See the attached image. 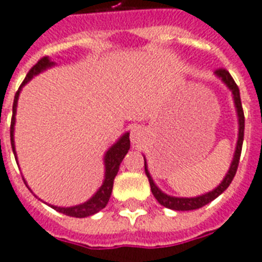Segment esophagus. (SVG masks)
Returning <instances> with one entry per match:
<instances>
[{
  "mask_svg": "<svg viewBox=\"0 0 262 262\" xmlns=\"http://www.w3.org/2000/svg\"><path fill=\"white\" fill-rule=\"evenodd\" d=\"M144 129L141 126H135L130 130V140L133 144H138L144 138Z\"/></svg>",
  "mask_w": 262,
  "mask_h": 262,
  "instance_id": "34e87169",
  "label": "esophagus"
}]
</instances>
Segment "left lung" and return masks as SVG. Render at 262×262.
Here are the masks:
<instances>
[{
  "label": "left lung",
  "mask_w": 262,
  "mask_h": 262,
  "mask_svg": "<svg viewBox=\"0 0 262 262\" xmlns=\"http://www.w3.org/2000/svg\"><path fill=\"white\" fill-rule=\"evenodd\" d=\"M216 74L226 83V86L232 90L233 98H234V104L237 107V114H238V141H237L236 151H234V157H233L232 165H230L229 172L225 176V179L223 180V182L217 186L214 190L206 193V194L199 195V197H193V199H179V197H172V195H168L162 193L160 189L156 186V184L151 180L150 174H149L148 169H146V161H145V173L148 176L149 184H150V190L153 193V195L156 197L160 204L165 208H169V209L173 210H194L205 206L206 204H209L210 201H213L214 199H217L224 190H226V188L230 185L232 180L234 179L236 176L237 168H238L239 162V156H241V149H243V141H244V129H245V117H244V111H243V104H241V98H239V89L237 86V83L234 82L233 77L230 76V73L224 68H220L216 70Z\"/></svg>",
  "instance_id": "8db88e82"
}]
</instances>
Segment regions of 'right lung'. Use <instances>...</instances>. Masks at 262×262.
<instances>
[{
    "label": "right lung",
    "instance_id": "right-lung-1",
    "mask_svg": "<svg viewBox=\"0 0 262 262\" xmlns=\"http://www.w3.org/2000/svg\"><path fill=\"white\" fill-rule=\"evenodd\" d=\"M53 65L52 61H49L48 57H42L41 60H38V62L29 70V73L26 74L25 80L23 81L21 83V86L19 89L17 90V93L14 96V101H13V116H12V122H10V142H12V149L13 153L15 155L14 150V140H13V132H14V114H15V107H17V100H18L19 96V90L21 88L25 85L26 82H29L32 80L33 76H36L38 74L39 72H42L45 70L46 68H50ZM130 148V140H129V133L124 135L122 137L118 140L116 144L112 146L109 150L106 151V155H105V181L102 184L100 189H98V192L89 200V201L83 202L81 205L77 206H72V208H60V206H53V209H56L57 212L63 213V214H67V216L70 217H78V219H82V217H88L92 216L94 213L100 212L101 209H104L105 206H106L107 201L111 199L112 194V189H113V181L114 177L117 174L118 169H120V165L124 160L125 155L127 153ZM17 158V156H15ZM17 161V160H15ZM25 182V181H24Z\"/></svg>",
    "mask_w": 262,
    "mask_h": 262
}]
</instances>
